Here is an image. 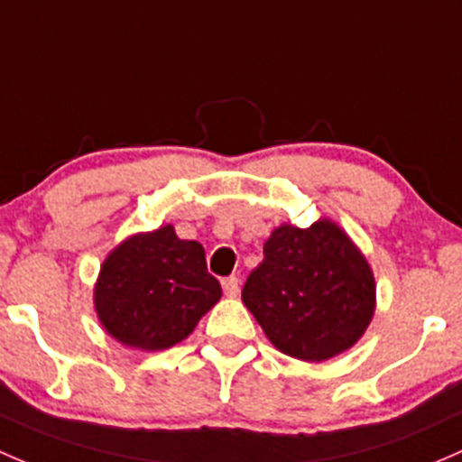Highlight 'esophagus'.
<instances>
[{
    "mask_svg": "<svg viewBox=\"0 0 462 462\" xmlns=\"http://www.w3.org/2000/svg\"><path fill=\"white\" fill-rule=\"evenodd\" d=\"M222 289H225V296H229V298H236L237 293H240V280L237 278H225L222 280Z\"/></svg>",
    "mask_w": 462,
    "mask_h": 462,
    "instance_id": "1",
    "label": "esophagus"
}]
</instances>
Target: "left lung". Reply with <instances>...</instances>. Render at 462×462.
I'll return each mask as SVG.
<instances>
[{
  "label": "left lung",
  "mask_w": 462,
  "mask_h": 462,
  "mask_svg": "<svg viewBox=\"0 0 462 462\" xmlns=\"http://www.w3.org/2000/svg\"><path fill=\"white\" fill-rule=\"evenodd\" d=\"M271 345L304 363L351 349L375 311V278L363 251L329 217L307 229L275 226L264 260L242 289Z\"/></svg>",
  "instance_id": "left-lung-1"
}]
</instances>
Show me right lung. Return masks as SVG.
<instances>
[{"label": "right lung", "mask_w": 462, "mask_h": 462, "mask_svg": "<svg viewBox=\"0 0 462 462\" xmlns=\"http://www.w3.org/2000/svg\"><path fill=\"white\" fill-rule=\"evenodd\" d=\"M222 287L207 271L196 240H180L173 225L133 233L104 258L93 304L99 325L140 351L171 349L216 307Z\"/></svg>", "instance_id": "add662e5"}]
</instances>
